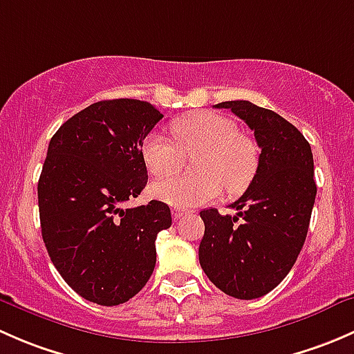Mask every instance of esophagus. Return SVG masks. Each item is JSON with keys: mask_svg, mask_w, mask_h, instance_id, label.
Returning a JSON list of instances; mask_svg holds the SVG:
<instances>
[{"mask_svg": "<svg viewBox=\"0 0 354 354\" xmlns=\"http://www.w3.org/2000/svg\"><path fill=\"white\" fill-rule=\"evenodd\" d=\"M183 216H187V210H181V209H173V219L178 221L181 219Z\"/></svg>", "mask_w": 354, "mask_h": 354, "instance_id": "34e87169", "label": "esophagus"}]
</instances>
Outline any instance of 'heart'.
Returning a JSON list of instances; mask_svg holds the SVG:
<instances>
[{"label":"heart","mask_w":354,"mask_h":354,"mask_svg":"<svg viewBox=\"0 0 354 354\" xmlns=\"http://www.w3.org/2000/svg\"><path fill=\"white\" fill-rule=\"evenodd\" d=\"M174 142L152 131L142 144L149 173L166 178L183 166L185 154H198L195 173L200 176H173L152 185V195L176 209H190L217 200L224 187L230 194L245 190L259 160L257 145L238 131L236 123L223 114L202 111L171 123Z\"/></svg>","instance_id":"obj_1"}]
</instances>
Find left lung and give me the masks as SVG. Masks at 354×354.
I'll return each instance as SVG.
<instances>
[{
	"mask_svg": "<svg viewBox=\"0 0 354 354\" xmlns=\"http://www.w3.org/2000/svg\"><path fill=\"white\" fill-rule=\"evenodd\" d=\"M216 108L231 113L253 130L260 147L252 183L234 203L236 216L217 209L200 212L205 233L198 246L203 272L226 295L253 299L272 291L295 266L315 203L312 147L288 120L248 101Z\"/></svg>",
	"mask_w": 354,
	"mask_h": 354,
	"instance_id": "8db88e82",
	"label": "left lung"
}]
</instances>
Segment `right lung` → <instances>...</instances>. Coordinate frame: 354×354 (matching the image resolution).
<instances>
[{"mask_svg": "<svg viewBox=\"0 0 354 354\" xmlns=\"http://www.w3.org/2000/svg\"><path fill=\"white\" fill-rule=\"evenodd\" d=\"M159 120L151 102L99 101L49 142L37 185L42 240L68 286L97 305L128 301L147 284L157 233L171 226L159 200L121 207L147 185L142 144Z\"/></svg>", "mask_w": 354, "mask_h": 354, "instance_id": "add662e5", "label": "right lung"}]
</instances>
